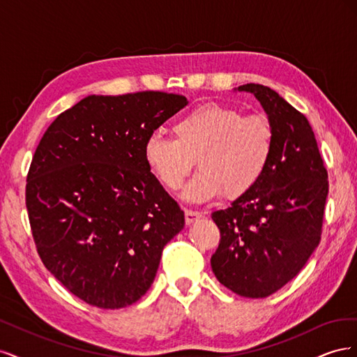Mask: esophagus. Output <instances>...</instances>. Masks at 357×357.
I'll list each match as a JSON object with an SVG mask.
<instances>
[{
  "label": "esophagus",
  "instance_id": "34e87169",
  "mask_svg": "<svg viewBox=\"0 0 357 357\" xmlns=\"http://www.w3.org/2000/svg\"><path fill=\"white\" fill-rule=\"evenodd\" d=\"M201 213L199 211H193V210H185V219H186V223L190 225L193 222H197L198 219H201Z\"/></svg>",
  "mask_w": 357,
  "mask_h": 357
}]
</instances>
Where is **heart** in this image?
Returning a JSON list of instances; mask_svg holds the SVG:
<instances>
[{
	"instance_id": "heart-1",
	"label": "heart",
	"mask_w": 357,
	"mask_h": 357,
	"mask_svg": "<svg viewBox=\"0 0 357 357\" xmlns=\"http://www.w3.org/2000/svg\"><path fill=\"white\" fill-rule=\"evenodd\" d=\"M174 137L153 131L144 143L150 172L168 190L185 185L198 160L199 172L183 192L189 201H210L225 192L238 198L250 192L274 153V128L262 114H245L234 107L204 102L181 114Z\"/></svg>"
}]
</instances>
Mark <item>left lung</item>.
<instances>
[{"label":"left lung","mask_w":357,"mask_h":357,"mask_svg":"<svg viewBox=\"0 0 357 357\" xmlns=\"http://www.w3.org/2000/svg\"><path fill=\"white\" fill-rule=\"evenodd\" d=\"M274 128V153L261 181L214 211L220 243L211 256L219 282L244 298H266L295 278L320 243L328 171L307 117L275 91L247 83Z\"/></svg>","instance_id":"obj_1"}]
</instances>
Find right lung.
<instances>
[{
    "label": "right lung",
    "mask_w": 357,
    "mask_h": 357,
    "mask_svg": "<svg viewBox=\"0 0 357 357\" xmlns=\"http://www.w3.org/2000/svg\"><path fill=\"white\" fill-rule=\"evenodd\" d=\"M183 95H89L47 128L31 162L26 208L43 264L86 304L117 310L152 286L185 213L144 160L147 137Z\"/></svg>",
    "instance_id": "right-lung-1"
}]
</instances>
